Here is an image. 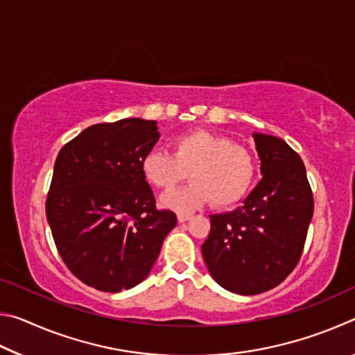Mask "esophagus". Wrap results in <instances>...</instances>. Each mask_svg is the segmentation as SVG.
<instances>
[{
    "label": "esophagus",
    "instance_id": "obj_1",
    "mask_svg": "<svg viewBox=\"0 0 355 355\" xmlns=\"http://www.w3.org/2000/svg\"><path fill=\"white\" fill-rule=\"evenodd\" d=\"M177 219H178L180 224H183V222H186V220H189V219H191V214H183V213H180V214L177 216Z\"/></svg>",
    "mask_w": 355,
    "mask_h": 355
}]
</instances>
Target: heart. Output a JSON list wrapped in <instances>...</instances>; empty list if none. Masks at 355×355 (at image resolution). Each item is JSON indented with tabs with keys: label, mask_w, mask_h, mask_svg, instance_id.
I'll use <instances>...</instances> for the list:
<instances>
[{
	"label": "heart",
	"mask_w": 355,
	"mask_h": 355,
	"mask_svg": "<svg viewBox=\"0 0 355 355\" xmlns=\"http://www.w3.org/2000/svg\"><path fill=\"white\" fill-rule=\"evenodd\" d=\"M172 155L150 150L141 159L144 178L158 189H171L189 171L188 186L161 197V205L189 213L211 200L214 207L235 205L248 194L257 175L254 155L224 136L194 130L173 137Z\"/></svg>",
	"instance_id": "1"
}]
</instances>
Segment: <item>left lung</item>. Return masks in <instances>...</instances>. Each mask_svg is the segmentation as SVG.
I'll use <instances>...</instances> for the list:
<instances>
[{"label":"left lung","instance_id":"8db88e82","mask_svg":"<svg viewBox=\"0 0 355 355\" xmlns=\"http://www.w3.org/2000/svg\"><path fill=\"white\" fill-rule=\"evenodd\" d=\"M261 180L233 211L211 214L202 255L225 290L250 296L282 284L302 255L313 216L300 156L277 136L254 133Z\"/></svg>","mask_w":355,"mask_h":355}]
</instances>
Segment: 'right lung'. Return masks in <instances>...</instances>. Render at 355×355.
I'll use <instances>...</instances> for the list:
<instances>
[{
	"label": "right lung",
	"instance_id": "right-lung-1",
	"mask_svg": "<svg viewBox=\"0 0 355 355\" xmlns=\"http://www.w3.org/2000/svg\"><path fill=\"white\" fill-rule=\"evenodd\" d=\"M158 139L155 120L122 119L86 128L58 155L46 219L64 263L95 290L141 284L177 225L175 213L156 209L141 171Z\"/></svg>",
	"mask_w": 355,
	"mask_h": 355
}]
</instances>
